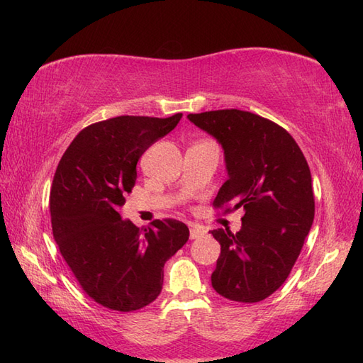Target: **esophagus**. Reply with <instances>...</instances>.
I'll use <instances>...</instances> for the list:
<instances>
[{
    "instance_id": "obj_1",
    "label": "esophagus",
    "mask_w": 363,
    "mask_h": 363,
    "mask_svg": "<svg viewBox=\"0 0 363 363\" xmlns=\"http://www.w3.org/2000/svg\"><path fill=\"white\" fill-rule=\"evenodd\" d=\"M204 234H206V229H203L201 226H195V225L190 226V238H198Z\"/></svg>"
}]
</instances>
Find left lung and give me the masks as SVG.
<instances>
[{"instance_id":"obj_1","label":"left lung","mask_w":363,"mask_h":363,"mask_svg":"<svg viewBox=\"0 0 363 363\" xmlns=\"http://www.w3.org/2000/svg\"><path fill=\"white\" fill-rule=\"evenodd\" d=\"M225 151L228 181L213 199L243 209L242 229H213L221 252L212 273L218 295L259 303L287 279L313 223L312 176L293 137L260 115L238 111L190 113Z\"/></svg>"}]
</instances>
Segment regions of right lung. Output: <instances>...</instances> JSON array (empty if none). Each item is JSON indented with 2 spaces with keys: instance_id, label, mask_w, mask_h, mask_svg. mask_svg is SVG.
Segmentation results:
<instances>
[{
  "instance_id": "add662e5",
  "label": "right lung",
  "mask_w": 363,
  "mask_h": 363,
  "mask_svg": "<svg viewBox=\"0 0 363 363\" xmlns=\"http://www.w3.org/2000/svg\"><path fill=\"white\" fill-rule=\"evenodd\" d=\"M181 118L121 115L94 123L57 165L50 195L54 240L82 290L107 309L133 312L152 303L165 262L189 240L182 221L140 229L118 213L135 186L138 159Z\"/></svg>"
}]
</instances>
